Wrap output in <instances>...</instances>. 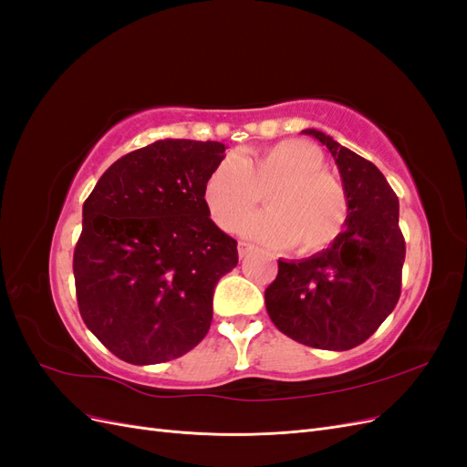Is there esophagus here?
<instances>
[{"instance_id":"esophagus-1","label":"esophagus","mask_w":467,"mask_h":467,"mask_svg":"<svg viewBox=\"0 0 467 467\" xmlns=\"http://www.w3.org/2000/svg\"><path fill=\"white\" fill-rule=\"evenodd\" d=\"M255 251V247H253L251 244H245V242H239L237 244V253H239V257H247V255H251V253Z\"/></svg>"}]
</instances>
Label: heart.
Wrapping results in <instances>:
<instances>
[{
	"label": "heart",
	"mask_w": 467,
	"mask_h": 467,
	"mask_svg": "<svg viewBox=\"0 0 467 467\" xmlns=\"http://www.w3.org/2000/svg\"><path fill=\"white\" fill-rule=\"evenodd\" d=\"M323 167L321 150L304 140H285L245 158L225 155L204 185L210 216L232 232L265 192L269 210L244 219L242 234L275 247L321 251L341 234L348 212L343 185Z\"/></svg>",
	"instance_id": "obj_1"
}]
</instances>
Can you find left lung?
Returning <instances> with one entry per match:
<instances>
[{
    "label": "left lung",
    "instance_id": "1",
    "mask_svg": "<svg viewBox=\"0 0 467 467\" xmlns=\"http://www.w3.org/2000/svg\"><path fill=\"white\" fill-rule=\"evenodd\" d=\"M302 134L319 140L341 173L348 201L345 230L312 257L278 259L265 304L276 329L294 341L348 350L374 335L400 300L405 261L400 201L372 161L316 129Z\"/></svg>",
    "mask_w": 467,
    "mask_h": 467
}]
</instances>
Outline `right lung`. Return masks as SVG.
I'll use <instances>...</instances> for the list:
<instances>
[{"instance_id": "add662e5", "label": "right lung", "mask_w": 467, "mask_h": 467, "mask_svg": "<svg viewBox=\"0 0 467 467\" xmlns=\"http://www.w3.org/2000/svg\"><path fill=\"white\" fill-rule=\"evenodd\" d=\"M220 142L158 140L122 155L83 202L74 251L83 323L112 355L160 364L199 345L237 242L210 220L206 179Z\"/></svg>"}]
</instances>
